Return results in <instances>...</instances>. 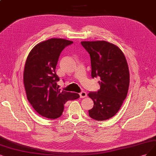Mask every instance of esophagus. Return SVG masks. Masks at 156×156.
Here are the masks:
<instances>
[{
    "label": "esophagus",
    "instance_id": "esophagus-1",
    "mask_svg": "<svg viewBox=\"0 0 156 156\" xmlns=\"http://www.w3.org/2000/svg\"><path fill=\"white\" fill-rule=\"evenodd\" d=\"M80 96L81 98H83L87 97V93H86V92L85 91H82L80 93Z\"/></svg>",
    "mask_w": 156,
    "mask_h": 156
}]
</instances>
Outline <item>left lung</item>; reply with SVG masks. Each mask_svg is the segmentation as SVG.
<instances>
[{
    "instance_id": "left-lung-1",
    "label": "left lung",
    "mask_w": 156,
    "mask_h": 156,
    "mask_svg": "<svg viewBox=\"0 0 156 156\" xmlns=\"http://www.w3.org/2000/svg\"><path fill=\"white\" fill-rule=\"evenodd\" d=\"M81 44L90 55L92 78H100V89L88 94L94 101L89 115L96 121L110 119L119 111L128 93L130 74L125 56L118 46L103 40Z\"/></svg>"
}]
</instances>
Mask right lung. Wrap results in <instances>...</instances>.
<instances>
[{"label": "right lung", "mask_w": 156, "mask_h": 156, "mask_svg": "<svg viewBox=\"0 0 156 156\" xmlns=\"http://www.w3.org/2000/svg\"><path fill=\"white\" fill-rule=\"evenodd\" d=\"M73 42L51 38L36 45L29 53L24 71L27 100L41 116L56 119L62 114L65 103L80 98L78 93L60 90L55 69L63 49Z\"/></svg>", "instance_id": "1"}]
</instances>
